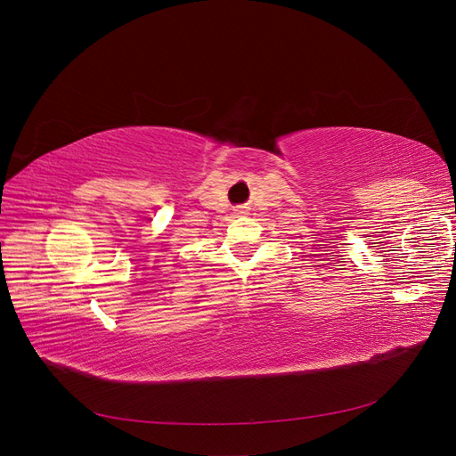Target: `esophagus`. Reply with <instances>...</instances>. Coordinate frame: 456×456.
I'll return each instance as SVG.
<instances>
[{
    "label": "esophagus",
    "instance_id": "esophagus-1",
    "mask_svg": "<svg viewBox=\"0 0 456 456\" xmlns=\"http://www.w3.org/2000/svg\"><path fill=\"white\" fill-rule=\"evenodd\" d=\"M240 213H243V211H240Z\"/></svg>",
    "mask_w": 456,
    "mask_h": 456
}]
</instances>
